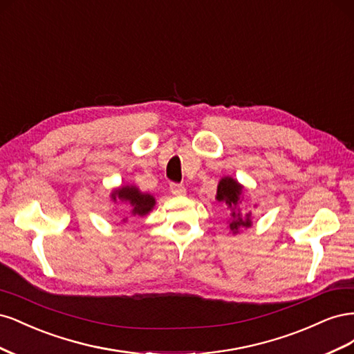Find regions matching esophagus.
I'll return each mask as SVG.
<instances>
[{
	"instance_id": "1",
	"label": "esophagus",
	"mask_w": 354,
	"mask_h": 354,
	"mask_svg": "<svg viewBox=\"0 0 354 354\" xmlns=\"http://www.w3.org/2000/svg\"><path fill=\"white\" fill-rule=\"evenodd\" d=\"M171 194L176 195V196H183L186 195V187L183 185H177V183H173L171 185Z\"/></svg>"
}]
</instances>
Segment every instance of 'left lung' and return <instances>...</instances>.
Instances as JSON below:
<instances>
[{
    "label": "left lung",
    "instance_id": "left-lung-1",
    "mask_svg": "<svg viewBox=\"0 0 354 354\" xmlns=\"http://www.w3.org/2000/svg\"><path fill=\"white\" fill-rule=\"evenodd\" d=\"M243 186L238 180L230 176H224L220 178L217 186L216 199L220 203H224L229 209V230L232 234H238L242 229H248L252 226V212L245 211L241 205L243 198ZM257 205H254L255 208Z\"/></svg>",
    "mask_w": 354,
    "mask_h": 354
}]
</instances>
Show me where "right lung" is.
<instances>
[{"mask_svg": "<svg viewBox=\"0 0 354 354\" xmlns=\"http://www.w3.org/2000/svg\"><path fill=\"white\" fill-rule=\"evenodd\" d=\"M111 199L115 203L122 202L128 205V212L127 216L121 220V223H128L130 220L145 217L156 205V199L153 195L145 194V192H142L134 185L115 187L111 194Z\"/></svg>", "mask_w": 354, "mask_h": 354, "instance_id": "add662e5", "label": "right lung"}]
</instances>
